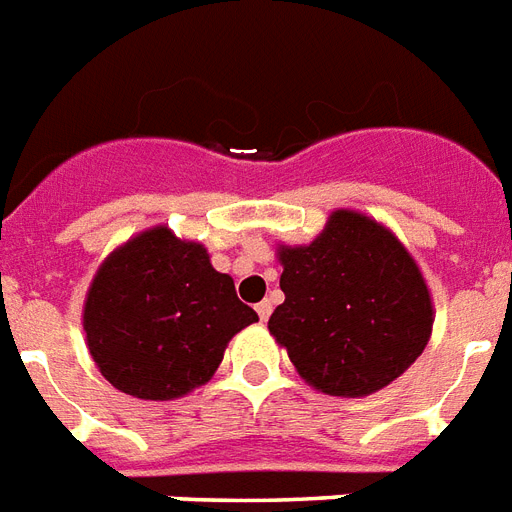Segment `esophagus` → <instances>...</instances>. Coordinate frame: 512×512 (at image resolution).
Returning a JSON list of instances; mask_svg holds the SVG:
<instances>
[{"label":"esophagus","mask_w":512,"mask_h":512,"mask_svg":"<svg viewBox=\"0 0 512 512\" xmlns=\"http://www.w3.org/2000/svg\"><path fill=\"white\" fill-rule=\"evenodd\" d=\"M255 311H257V317H260V319H263V322H265V319L271 317V311H273L271 300H263V303H257Z\"/></svg>","instance_id":"obj_1"}]
</instances>
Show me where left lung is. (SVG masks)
<instances>
[{"label":"left lung","instance_id":"8db88e82","mask_svg":"<svg viewBox=\"0 0 512 512\" xmlns=\"http://www.w3.org/2000/svg\"><path fill=\"white\" fill-rule=\"evenodd\" d=\"M284 303L268 330L308 386L368 397L411 368L435 322L419 263L368 214L335 209L311 244H279Z\"/></svg>","mask_w":512,"mask_h":512}]
</instances>
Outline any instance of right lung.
I'll return each mask as SVG.
<instances>
[{
	"instance_id": "add662e5",
	"label": "right lung",
	"mask_w": 512,
	"mask_h": 512,
	"mask_svg": "<svg viewBox=\"0 0 512 512\" xmlns=\"http://www.w3.org/2000/svg\"><path fill=\"white\" fill-rule=\"evenodd\" d=\"M257 322L198 241L166 225L112 249L83 306L85 343L109 384L139 400H177L220 368L230 338Z\"/></svg>"
}]
</instances>
